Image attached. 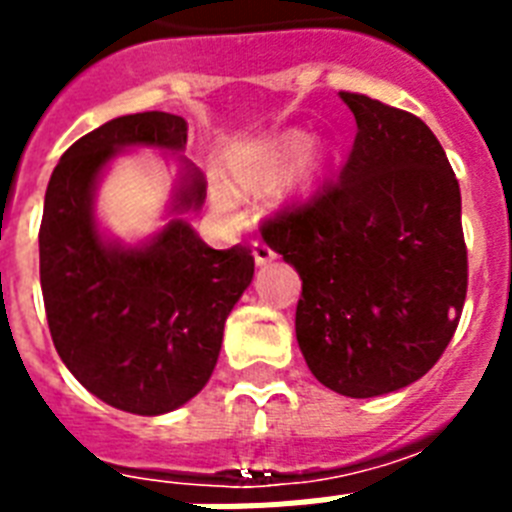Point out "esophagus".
<instances>
[{"mask_svg": "<svg viewBox=\"0 0 512 512\" xmlns=\"http://www.w3.org/2000/svg\"><path fill=\"white\" fill-rule=\"evenodd\" d=\"M252 255H255L257 265H268L271 260H276V252H273L265 241H255V244H252Z\"/></svg>", "mask_w": 512, "mask_h": 512, "instance_id": "esophagus-1", "label": "esophagus"}]
</instances>
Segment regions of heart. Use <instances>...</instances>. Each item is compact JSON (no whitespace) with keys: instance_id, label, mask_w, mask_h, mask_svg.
I'll use <instances>...</instances> for the list:
<instances>
[{"instance_id":"heart-1","label":"heart","mask_w":512,"mask_h":512,"mask_svg":"<svg viewBox=\"0 0 512 512\" xmlns=\"http://www.w3.org/2000/svg\"><path fill=\"white\" fill-rule=\"evenodd\" d=\"M308 148V135H303V132H295V135H289V138H284L281 143H276V146L265 154L263 159V167L265 172H271V175H281V172H287L292 164L303 156V151ZM228 201V199H225Z\"/></svg>"}]
</instances>
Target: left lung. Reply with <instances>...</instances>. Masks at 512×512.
<instances>
[{
    "label": "left lung",
    "instance_id": "8db88e82",
    "mask_svg": "<svg viewBox=\"0 0 512 512\" xmlns=\"http://www.w3.org/2000/svg\"><path fill=\"white\" fill-rule=\"evenodd\" d=\"M348 162L305 204L263 223L303 279L295 332L313 377L372 398L420 380L452 340L468 292L460 183L422 119L358 92Z\"/></svg>",
    "mask_w": 512,
    "mask_h": 512
}]
</instances>
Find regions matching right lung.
I'll list each match as a JSON object with an SVG mask.
<instances>
[{"mask_svg":"<svg viewBox=\"0 0 512 512\" xmlns=\"http://www.w3.org/2000/svg\"><path fill=\"white\" fill-rule=\"evenodd\" d=\"M183 116L146 111L111 119L60 156L44 193L39 279L58 356L100 401L156 417L191 401L220 356L228 313L255 276L247 247L212 249L180 217L207 183L180 159L172 220L138 247L106 239L95 188L124 148L180 154Z\"/></svg>","mask_w":512,"mask_h":512,"instance_id":"obj_1","label":"right lung"}]
</instances>
